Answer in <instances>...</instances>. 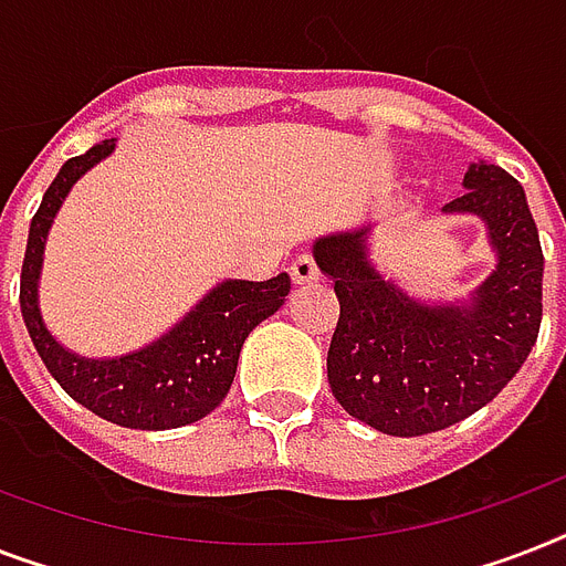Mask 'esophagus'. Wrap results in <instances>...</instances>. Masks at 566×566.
<instances>
[{"label":"esophagus","mask_w":566,"mask_h":566,"mask_svg":"<svg viewBox=\"0 0 566 566\" xmlns=\"http://www.w3.org/2000/svg\"><path fill=\"white\" fill-rule=\"evenodd\" d=\"M291 279L293 284H314L319 279V266L311 255H300L291 264Z\"/></svg>","instance_id":"34e87169"}]
</instances>
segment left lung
<instances>
[{
	"label": "left lung",
	"instance_id": "obj_1",
	"mask_svg": "<svg viewBox=\"0 0 566 566\" xmlns=\"http://www.w3.org/2000/svg\"><path fill=\"white\" fill-rule=\"evenodd\" d=\"M467 193L443 213L488 226L496 270L470 300L426 305L378 275L370 226L326 234L314 261L340 302L328 385L346 413L373 429L417 438L491 402L532 353L544 317V252L526 190L496 164H470Z\"/></svg>",
	"mask_w": 566,
	"mask_h": 566
}]
</instances>
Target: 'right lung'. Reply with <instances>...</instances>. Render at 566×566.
Wrapping results in <instances>:
<instances>
[{
  "label": "right lung",
  "instance_id": "1",
  "mask_svg": "<svg viewBox=\"0 0 566 566\" xmlns=\"http://www.w3.org/2000/svg\"><path fill=\"white\" fill-rule=\"evenodd\" d=\"M117 140H102L61 167L31 217L29 243L22 258L20 311L31 344L57 385L87 411L126 429L164 431L202 420L226 399L243 340L249 332L273 317L291 293V275L279 273L266 282H220L205 293L176 326L137 353L119 358H82L49 335L40 317L38 284L46 234L57 208L84 172L114 153Z\"/></svg>",
  "mask_w": 566,
  "mask_h": 566
}]
</instances>
